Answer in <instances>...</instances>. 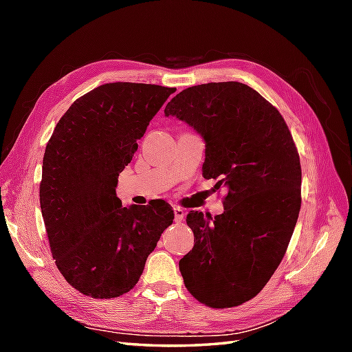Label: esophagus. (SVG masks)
I'll use <instances>...</instances> for the list:
<instances>
[{
    "label": "esophagus",
    "instance_id": "obj_1",
    "mask_svg": "<svg viewBox=\"0 0 352 352\" xmlns=\"http://www.w3.org/2000/svg\"><path fill=\"white\" fill-rule=\"evenodd\" d=\"M174 214H175V222H183L186 212L182 207H174Z\"/></svg>",
    "mask_w": 352,
    "mask_h": 352
}]
</instances>
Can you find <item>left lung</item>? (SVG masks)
<instances>
[{"label":"left lung","mask_w":352,"mask_h":352,"mask_svg":"<svg viewBox=\"0 0 352 352\" xmlns=\"http://www.w3.org/2000/svg\"><path fill=\"white\" fill-rule=\"evenodd\" d=\"M164 115L203 136V175L228 189L222 214L186 218L195 245L180 260L184 284L208 307H236L266 286L294 234L301 208L295 142L280 111L237 81L184 89Z\"/></svg>","instance_id":"obj_1"}]
</instances>
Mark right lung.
Segmentation results:
<instances>
[{"mask_svg": "<svg viewBox=\"0 0 352 352\" xmlns=\"http://www.w3.org/2000/svg\"><path fill=\"white\" fill-rule=\"evenodd\" d=\"M174 92L122 81L98 86L71 104L48 140L39 189L45 228L57 269L83 295L109 300L131 290L174 221L163 199L122 207L116 197L138 140Z\"/></svg>", "mask_w": 352, "mask_h": 352, "instance_id": "1", "label": "right lung"}]
</instances>
